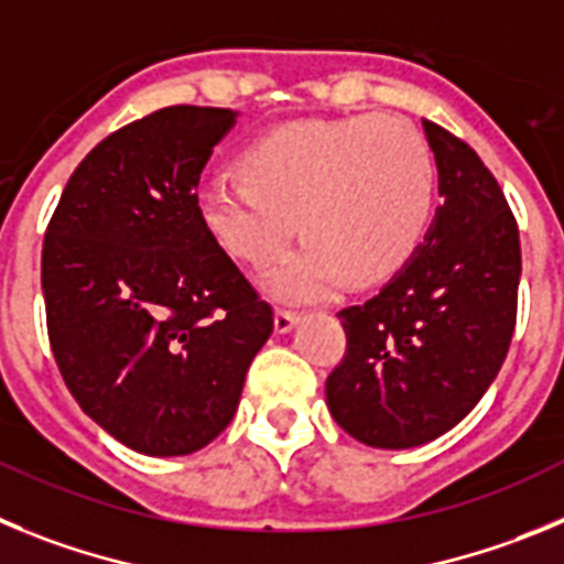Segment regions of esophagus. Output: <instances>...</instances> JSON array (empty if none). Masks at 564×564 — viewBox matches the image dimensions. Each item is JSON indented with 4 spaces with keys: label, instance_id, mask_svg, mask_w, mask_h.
<instances>
[{
    "label": "esophagus",
    "instance_id": "34e87169",
    "mask_svg": "<svg viewBox=\"0 0 564 564\" xmlns=\"http://www.w3.org/2000/svg\"><path fill=\"white\" fill-rule=\"evenodd\" d=\"M297 314L294 312H283V308H278L275 312V334H289L294 326H297Z\"/></svg>",
    "mask_w": 564,
    "mask_h": 564
}]
</instances>
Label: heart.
Returning <instances> with one entry per match:
<instances>
[{"label": "heart", "instance_id": "1", "mask_svg": "<svg viewBox=\"0 0 564 564\" xmlns=\"http://www.w3.org/2000/svg\"><path fill=\"white\" fill-rule=\"evenodd\" d=\"M433 154L395 115L303 120L247 149L245 174H213L196 191L202 225L230 256L270 261L297 230L301 247L263 272L278 301H319L388 281L419 250L433 213Z\"/></svg>", "mask_w": 564, "mask_h": 564}]
</instances>
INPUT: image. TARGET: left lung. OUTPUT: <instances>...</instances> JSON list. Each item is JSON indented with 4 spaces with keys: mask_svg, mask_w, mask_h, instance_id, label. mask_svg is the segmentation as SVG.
Returning a JSON list of instances; mask_svg holds the SVG:
<instances>
[{
    "mask_svg": "<svg viewBox=\"0 0 564 564\" xmlns=\"http://www.w3.org/2000/svg\"><path fill=\"white\" fill-rule=\"evenodd\" d=\"M441 207L402 270L343 319L326 402L348 435L410 449L453 430L495 382L517 319L520 232L480 156L421 120Z\"/></svg>",
    "mask_w": 564,
    "mask_h": 564,
    "instance_id": "8db88e82",
    "label": "left lung"
}]
</instances>
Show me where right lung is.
<instances>
[{
	"label": "right lung",
	"instance_id": "1",
	"mask_svg": "<svg viewBox=\"0 0 564 564\" xmlns=\"http://www.w3.org/2000/svg\"><path fill=\"white\" fill-rule=\"evenodd\" d=\"M238 111L169 106L95 145L44 236L53 357L95 424L151 458L236 415L272 308L202 225L196 187Z\"/></svg>",
	"mask_w": 564,
	"mask_h": 564
}]
</instances>
